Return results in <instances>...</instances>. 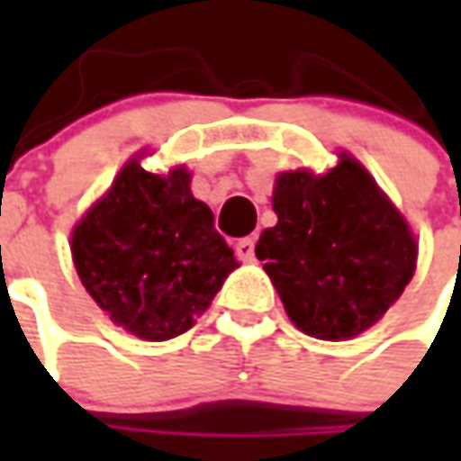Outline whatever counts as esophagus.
<instances>
[{
	"mask_svg": "<svg viewBox=\"0 0 461 461\" xmlns=\"http://www.w3.org/2000/svg\"><path fill=\"white\" fill-rule=\"evenodd\" d=\"M254 251H257V240L254 239H240L239 243H236V254H239V258H243V261H251V258H254Z\"/></svg>",
	"mask_w": 461,
	"mask_h": 461,
	"instance_id": "esophagus-1",
	"label": "esophagus"
}]
</instances>
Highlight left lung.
<instances>
[{
	"label": "left lung",
	"mask_w": 461,
	"mask_h": 461,
	"mask_svg": "<svg viewBox=\"0 0 461 461\" xmlns=\"http://www.w3.org/2000/svg\"><path fill=\"white\" fill-rule=\"evenodd\" d=\"M276 225L257 243L294 326L341 341L375 326L416 269L408 222L354 158L323 176H276Z\"/></svg>",
	"instance_id": "obj_1"
}]
</instances>
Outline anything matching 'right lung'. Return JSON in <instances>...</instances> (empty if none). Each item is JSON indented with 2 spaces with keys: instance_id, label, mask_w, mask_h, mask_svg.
Segmentation results:
<instances>
[{
  "instance_id": "add662e5",
  "label": "right lung",
  "mask_w": 461,
  "mask_h": 461,
  "mask_svg": "<svg viewBox=\"0 0 461 461\" xmlns=\"http://www.w3.org/2000/svg\"><path fill=\"white\" fill-rule=\"evenodd\" d=\"M71 254L99 308L146 341L189 330L239 267L185 168L158 176L138 161L74 228Z\"/></svg>"
}]
</instances>
